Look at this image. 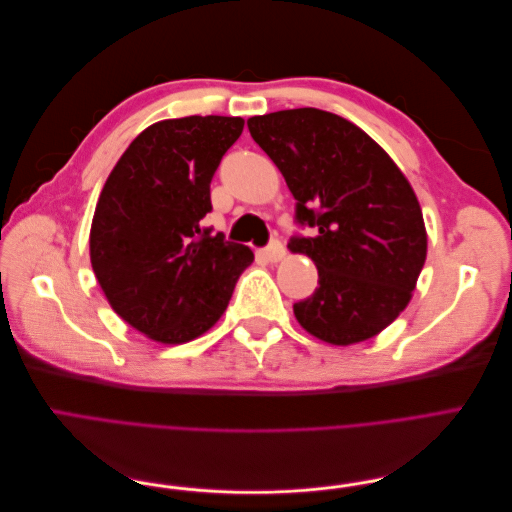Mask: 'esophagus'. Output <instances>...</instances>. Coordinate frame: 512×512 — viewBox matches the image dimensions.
Masks as SVG:
<instances>
[{
    "instance_id": "obj_1",
    "label": "esophagus",
    "mask_w": 512,
    "mask_h": 512,
    "mask_svg": "<svg viewBox=\"0 0 512 512\" xmlns=\"http://www.w3.org/2000/svg\"><path fill=\"white\" fill-rule=\"evenodd\" d=\"M262 254H265V258L269 260V262H277V260H282L284 256H286V250H284V245L277 241V239H273L265 250H262Z\"/></svg>"
}]
</instances>
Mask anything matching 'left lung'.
Returning <instances> with one entry per match:
<instances>
[{
  "instance_id": "8db88e82",
  "label": "left lung",
  "mask_w": 512,
  "mask_h": 512,
  "mask_svg": "<svg viewBox=\"0 0 512 512\" xmlns=\"http://www.w3.org/2000/svg\"><path fill=\"white\" fill-rule=\"evenodd\" d=\"M260 149L292 192L290 252L318 269L312 297L294 316L314 337L348 346L378 335L404 312L427 256L421 205L408 179L376 141L320 108H290L247 119Z\"/></svg>"
}]
</instances>
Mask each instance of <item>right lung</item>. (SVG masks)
<instances>
[{
  "mask_svg": "<svg viewBox=\"0 0 512 512\" xmlns=\"http://www.w3.org/2000/svg\"><path fill=\"white\" fill-rule=\"evenodd\" d=\"M243 123L220 115L153 123L98 198L91 267L115 312L156 342L185 344L209 331L254 260L247 245L200 226L213 209L211 179Z\"/></svg>",
  "mask_w": 512,
  "mask_h": 512,
  "instance_id": "right-lung-1",
  "label": "right lung"
}]
</instances>
